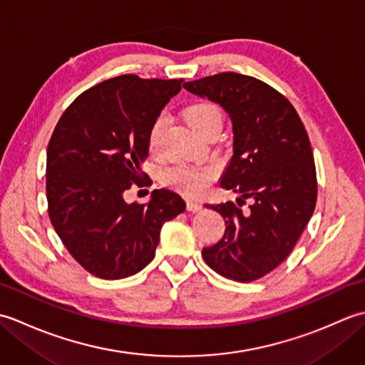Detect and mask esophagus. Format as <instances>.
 <instances>
[{"mask_svg": "<svg viewBox=\"0 0 365 365\" xmlns=\"http://www.w3.org/2000/svg\"><path fill=\"white\" fill-rule=\"evenodd\" d=\"M200 208H202V204H200L199 200H195V199L187 200V210L188 212H199Z\"/></svg>", "mask_w": 365, "mask_h": 365, "instance_id": "1", "label": "esophagus"}]
</instances>
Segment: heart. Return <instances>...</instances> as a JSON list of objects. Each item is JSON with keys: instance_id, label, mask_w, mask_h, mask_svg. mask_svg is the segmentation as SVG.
Listing matches in <instances>:
<instances>
[{"instance_id": "b5f03b06", "label": "heart", "mask_w": 365, "mask_h": 365, "mask_svg": "<svg viewBox=\"0 0 365 365\" xmlns=\"http://www.w3.org/2000/svg\"><path fill=\"white\" fill-rule=\"evenodd\" d=\"M188 119L191 122V125L202 135L207 128H210L213 125H221L222 113L218 105H215L212 102H200L188 108ZM166 127V115H158V118L153 120L149 130V136H147V145H149L150 153L160 152L161 139L163 135H165ZM212 175L213 170L210 168L177 165L165 170L163 180H165V183L170 185V187L182 191L183 195L197 196L199 192H202L207 188V185L210 183Z\"/></svg>"}]
</instances>
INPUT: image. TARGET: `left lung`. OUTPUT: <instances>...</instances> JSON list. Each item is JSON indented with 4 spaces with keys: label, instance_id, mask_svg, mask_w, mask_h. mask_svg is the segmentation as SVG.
Masks as SVG:
<instances>
[{
    "label": "left lung",
    "instance_id": "1",
    "mask_svg": "<svg viewBox=\"0 0 365 365\" xmlns=\"http://www.w3.org/2000/svg\"><path fill=\"white\" fill-rule=\"evenodd\" d=\"M183 88L229 114L234 155L221 187L240 192L237 204H207L226 221L218 243L202 257L216 273L238 282L268 274L285 260L317 202V173L304 123L281 92L252 76L224 72ZM243 198H252L242 211Z\"/></svg>",
    "mask_w": 365,
    "mask_h": 365
}]
</instances>
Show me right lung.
Wrapping results in <instances>:
<instances>
[{"label": "right lung", "instance_id": "right-lung-1", "mask_svg": "<svg viewBox=\"0 0 365 365\" xmlns=\"http://www.w3.org/2000/svg\"><path fill=\"white\" fill-rule=\"evenodd\" d=\"M183 80L120 75L84 91L58 120L46 149V200L54 230L91 274L123 279L149 265L166 221L185 212L174 191L127 204L144 187L147 136Z\"/></svg>", "mask_w": 365, "mask_h": 365}]
</instances>
